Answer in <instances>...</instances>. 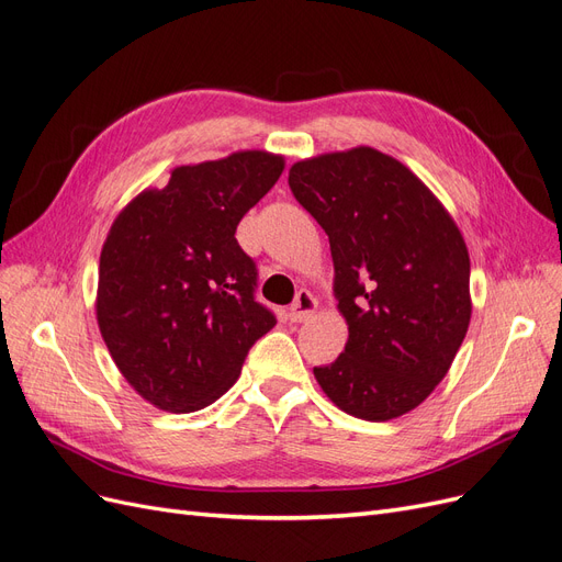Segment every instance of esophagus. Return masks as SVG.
I'll return each instance as SVG.
<instances>
[{
  "label": "esophagus",
  "mask_w": 562,
  "mask_h": 562,
  "mask_svg": "<svg viewBox=\"0 0 562 562\" xmlns=\"http://www.w3.org/2000/svg\"><path fill=\"white\" fill-rule=\"evenodd\" d=\"M318 302L310 291H297L295 302L291 304V310H288V318L293 323H302V321H310L316 314Z\"/></svg>",
  "instance_id": "esophagus-1"
}]
</instances>
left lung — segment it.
Instances as JSON below:
<instances>
[{"instance_id": "1", "label": "left lung", "mask_w": 562, "mask_h": 562, "mask_svg": "<svg viewBox=\"0 0 562 562\" xmlns=\"http://www.w3.org/2000/svg\"><path fill=\"white\" fill-rule=\"evenodd\" d=\"M288 184L328 234L347 323L337 361L314 368L339 411L389 422L448 375L471 321L469 250L438 196L375 147L295 161Z\"/></svg>"}]
</instances>
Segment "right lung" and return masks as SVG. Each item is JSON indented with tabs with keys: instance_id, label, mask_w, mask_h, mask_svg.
<instances>
[{
	"instance_id": "1",
	"label": "right lung",
	"mask_w": 562,
	"mask_h": 562,
	"mask_svg": "<svg viewBox=\"0 0 562 562\" xmlns=\"http://www.w3.org/2000/svg\"><path fill=\"white\" fill-rule=\"evenodd\" d=\"M283 168L285 157L265 149L182 164L114 217L100 250L98 328L124 380L159 411L217 401L277 326L252 300L255 265L234 234Z\"/></svg>"
}]
</instances>
